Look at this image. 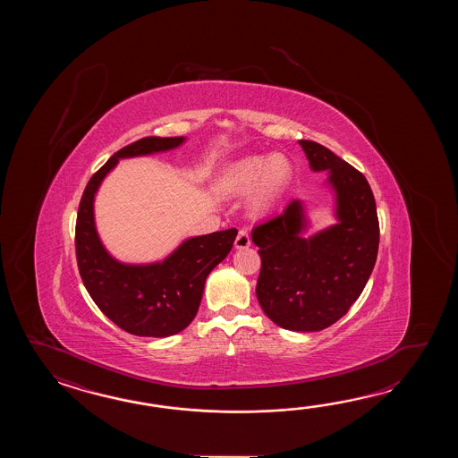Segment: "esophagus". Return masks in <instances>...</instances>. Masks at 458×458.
Instances as JSON below:
<instances>
[{
	"label": "esophagus",
	"mask_w": 458,
	"mask_h": 458,
	"mask_svg": "<svg viewBox=\"0 0 458 458\" xmlns=\"http://www.w3.org/2000/svg\"><path fill=\"white\" fill-rule=\"evenodd\" d=\"M250 233L247 229H241L239 233H237V237H235V249H247L249 245H250Z\"/></svg>",
	"instance_id": "esophagus-1"
}]
</instances>
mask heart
Returning a JSON list of instances; mask_svg holds the SVG:
<instances>
[{
  "instance_id": "heart-1",
  "label": "heart",
  "mask_w": 458,
  "mask_h": 458,
  "mask_svg": "<svg viewBox=\"0 0 458 458\" xmlns=\"http://www.w3.org/2000/svg\"><path fill=\"white\" fill-rule=\"evenodd\" d=\"M292 174L290 162L282 156H252L227 166L221 188L227 193H249L257 186L253 205L265 208L280 195Z\"/></svg>"
}]
</instances>
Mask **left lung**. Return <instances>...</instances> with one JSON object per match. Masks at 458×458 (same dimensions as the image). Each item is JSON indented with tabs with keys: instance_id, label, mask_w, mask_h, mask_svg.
I'll return each mask as SVG.
<instances>
[{
	"instance_id": "obj_1",
	"label": "left lung",
	"mask_w": 458,
	"mask_h": 458,
	"mask_svg": "<svg viewBox=\"0 0 458 458\" xmlns=\"http://www.w3.org/2000/svg\"><path fill=\"white\" fill-rule=\"evenodd\" d=\"M314 172L329 170L339 225L302 239L304 215L292 201L282 215L255 225L262 268L257 300L263 312L288 331H322L359 300L377 262L380 223L367 178L327 147L300 140Z\"/></svg>"
}]
</instances>
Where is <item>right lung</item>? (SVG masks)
<instances>
[{
  "label": "right lung",
  "mask_w": 458,
  "mask_h": 458,
  "mask_svg": "<svg viewBox=\"0 0 458 458\" xmlns=\"http://www.w3.org/2000/svg\"><path fill=\"white\" fill-rule=\"evenodd\" d=\"M183 140V137L152 136L123 147L89 178L78 206L75 252L83 284L106 318L123 331L140 337H168L195 319L206 278L231 252L237 229L188 239L164 262L124 265L99 242L93 198L119 158L170 150Z\"/></svg>",
  "instance_id": "1"
}]
</instances>
